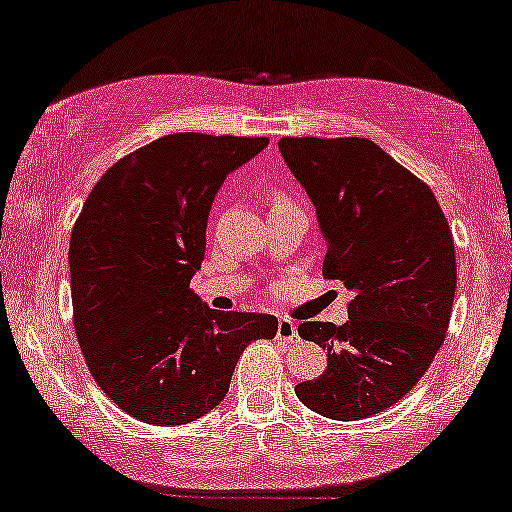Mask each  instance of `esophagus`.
<instances>
[{
	"label": "esophagus",
	"instance_id": "esophagus-1",
	"mask_svg": "<svg viewBox=\"0 0 512 512\" xmlns=\"http://www.w3.org/2000/svg\"><path fill=\"white\" fill-rule=\"evenodd\" d=\"M298 338V326L296 321L282 317L277 321V340L279 342H293Z\"/></svg>",
	"mask_w": 512,
	"mask_h": 512
}]
</instances>
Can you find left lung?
Segmentation results:
<instances>
[{
	"label": "left lung",
	"instance_id": "8db88e82",
	"mask_svg": "<svg viewBox=\"0 0 512 512\" xmlns=\"http://www.w3.org/2000/svg\"><path fill=\"white\" fill-rule=\"evenodd\" d=\"M279 151L317 207L326 279L354 293L349 321H303L326 349V370L296 396L328 419L391 408L443 345L457 289L450 223L422 179L363 137H284Z\"/></svg>",
	"mask_w": 512,
	"mask_h": 512
}]
</instances>
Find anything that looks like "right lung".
<instances>
[{"mask_svg": "<svg viewBox=\"0 0 512 512\" xmlns=\"http://www.w3.org/2000/svg\"><path fill=\"white\" fill-rule=\"evenodd\" d=\"M268 142L160 137L111 165L74 223L76 338L93 380L139 422L177 426L207 415L228 394L247 345L275 338L272 314L209 310L191 289L216 191Z\"/></svg>", "mask_w": 512, "mask_h": 512, "instance_id": "right-lung-1", "label": "right lung"}]
</instances>
